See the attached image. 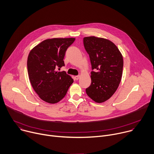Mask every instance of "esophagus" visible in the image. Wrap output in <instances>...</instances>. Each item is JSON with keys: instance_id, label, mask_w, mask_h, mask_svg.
I'll use <instances>...</instances> for the list:
<instances>
[{"instance_id": "1", "label": "esophagus", "mask_w": 154, "mask_h": 154, "mask_svg": "<svg viewBox=\"0 0 154 154\" xmlns=\"http://www.w3.org/2000/svg\"><path fill=\"white\" fill-rule=\"evenodd\" d=\"M79 78H80V75H76V76H75V80H79Z\"/></svg>"}]
</instances>
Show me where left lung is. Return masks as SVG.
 Masks as SVG:
<instances>
[{
    "mask_svg": "<svg viewBox=\"0 0 154 154\" xmlns=\"http://www.w3.org/2000/svg\"><path fill=\"white\" fill-rule=\"evenodd\" d=\"M92 70L87 95L96 103H103L112 96L120 83L123 60L117 47L110 40L94 36L83 38Z\"/></svg>",
    "mask_w": 154,
    "mask_h": 154,
    "instance_id": "1",
    "label": "left lung"
}]
</instances>
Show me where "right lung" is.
<instances>
[{
  "mask_svg": "<svg viewBox=\"0 0 154 154\" xmlns=\"http://www.w3.org/2000/svg\"><path fill=\"white\" fill-rule=\"evenodd\" d=\"M75 40V38L46 39L29 52L27 66L30 82L40 98L48 103L60 101L74 82L65 71L57 72L55 69L64 66L66 51Z\"/></svg>",
  "mask_w": 154,
  "mask_h": 154,
  "instance_id": "add662e5",
  "label": "right lung"
}]
</instances>
